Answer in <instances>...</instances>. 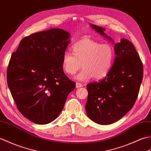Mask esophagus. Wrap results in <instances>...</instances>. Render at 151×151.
I'll return each mask as SVG.
<instances>
[{
	"label": "esophagus",
	"instance_id": "1",
	"mask_svg": "<svg viewBox=\"0 0 151 151\" xmlns=\"http://www.w3.org/2000/svg\"><path fill=\"white\" fill-rule=\"evenodd\" d=\"M83 86V85L81 84V83H80L79 82H76V88H80V87H81Z\"/></svg>",
	"mask_w": 151,
	"mask_h": 151
}]
</instances>
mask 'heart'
I'll return each instance as SVG.
<instances>
[{
	"mask_svg": "<svg viewBox=\"0 0 151 151\" xmlns=\"http://www.w3.org/2000/svg\"><path fill=\"white\" fill-rule=\"evenodd\" d=\"M73 54L65 52L62 57V67L69 75H73L81 66L83 69L75 78L86 81L92 78L100 79L111 70L115 59L114 49L109 44H101L94 40L85 39L72 46Z\"/></svg>",
	"mask_w": 151,
	"mask_h": 151,
	"instance_id": "b5f03b06",
	"label": "heart"
}]
</instances>
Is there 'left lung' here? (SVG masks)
Instances as JSON below:
<instances>
[{"instance_id":"left-lung-1","label":"left lung","mask_w":151,"mask_h":151,"mask_svg":"<svg viewBox=\"0 0 151 151\" xmlns=\"http://www.w3.org/2000/svg\"><path fill=\"white\" fill-rule=\"evenodd\" d=\"M90 27L114 43L105 28L94 24ZM114 50L116 58L109 73L101 81L86 85V114L99 125L114 123L127 114L138 98L143 79L142 62L132 43L122 39Z\"/></svg>"}]
</instances>
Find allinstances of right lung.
<instances>
[{"instance_id":"right-lung-1","label":"right lung","mask_w":151,"mask_h":151,"mask_svg":"<svg viewBox=\"0 0 151 151\" xmlns=\"http://www.w3.org/2000/svg\"><path fill=\"white\" fill-rule=\"evenodd\" d=\"M70 36L59 28L33 33L12 53L8 85L19 112L33 123L45 125L55 120L76 88L61 63Z\"/></svg>"}]
</instances>
